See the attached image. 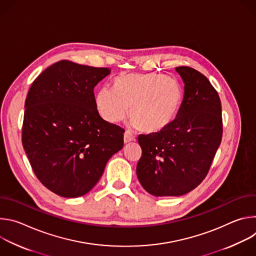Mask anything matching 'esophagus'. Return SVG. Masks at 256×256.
Here are the masks:
<instances>
[{"mask_svg": "<svg viewBox=\"0 0 256 256\" xmlns=\"http://www.w3.org/2000/svg\"><path fill=\"white\" fill-rule=\"evenodd\" d=\"M124 142H128L136 140V138L130 134V130H126L124 134Z\"/></svg>", "mask_w": 256, "mask_h": 256, "instance_id": "esophagus-1", "label": "esophagus"}]
</instances>
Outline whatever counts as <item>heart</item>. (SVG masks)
Instances as JSON below:
<instances>
[{
    "mask_svg": "<svg viewBox=\"0 0 256 256\" xmlns=\"http://www.w3.org/2000/svg\"><path fill=\"white\" fill-rule=\"evenodd\" d=\"M114 88L103 87L97 93L96 107L100 116L108 122H120L128 116L130 108L134 124L148 134L169 126L184 102L180 83L156 72L118 77Z\"/></svg>",
    "mask_w": 256,
    "mask_h": 256,
    "instance_id": "b5f03b06",
    "label": "heart"
}]
</instances>
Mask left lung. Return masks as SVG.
<instances>
[{"mask_svg":"<svg viewBox=\"0 0 256 256\" xmlns=\"http://www.w3.org/2000/svg\"><path fill=\"white\" fill-rule=\"evenodd\" d=\"M184 82V97L175 120L161 132L140 134L142 157L136 176L155 196H178L206 178L222 140V105L218 92L202 72L175 68Z\"/></svg>","mask_w":256,"mask_h":256,"instance_id":"obj_1","label":"left lung"}]
</instances>
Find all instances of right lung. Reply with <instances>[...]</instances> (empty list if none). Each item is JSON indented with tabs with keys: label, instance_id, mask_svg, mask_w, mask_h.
Masks as SVG:
<instances>
[{
	"label": "right lung",
	"instance_id": "1",
	"mask_svg": "<svg viewBox=\"0 0 256 256\" xmlns=\"http://www.w3.org/2000/svg\"><path fill=\"white\" fill-rule=\"evenodd\" d=\"M60 60L36 78L25 100L22 144L36 177L62 198H78L99 181L124 147V130L98 114L95 86L110 74Z\"/></svg>",
	"mask_w": 256,
	"mask_h": 256
}]
</instances>
